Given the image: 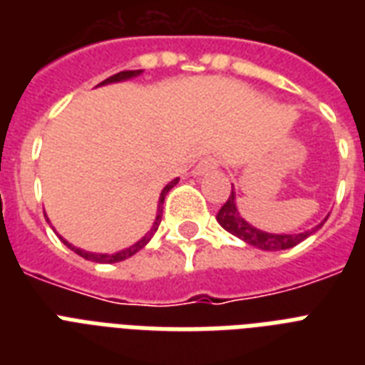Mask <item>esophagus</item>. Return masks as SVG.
Instances as JSON below:
<instances>
[{"label": "esophagus", "instance_id": "obj_1", "mask_svg": "<svg viewBox=\"0 0 365 365\" xmlns=\"http://www.w3.org/2000/svg\"><path fill=\"white\" fill-rule=\"evenodd\" d=\"M217 166H220V160H217L216 157H205V159L199 160V165L195 166L193 174H197V176H202V174H206V172L216 170Z\"/></svg>", "mask_w": 365, "mask_h": 365}]
</instances>
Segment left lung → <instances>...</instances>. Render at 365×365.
I'll return each mask as SVG.
<instances>
[{
  "label": "left lung",
  "mask_w": 365,
  "mask_h": 365,
  "mask_svg": "<svg viewBox=\"0 0 365 365\" xmlns=\"http://www.w3.org/2000/svg\"><path fill=\"white\" fill-rule=\"evenodd\" d=\"M237 197H235V191L231 189V195H229L227 202L220 208L217 212V223L222 225L225 231H229L235 237H239L240 240H244L246 244H252L255 248L267 250V252H278V250H288L297 246L299 242L311 237L312 233H317L318 229L324 225V220L320 225L312 227L311 231H305V233H295V235H274V233H265L261 229H255L254 225H250L246 220L239 214L237 210Z\"/></svg>",
  "instance_id": "1"
}]
</instances>
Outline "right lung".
I'll return each mask as SVG.
<instances>
[{"label": "right lung", "mask_w": 365, "mask_h": 365, "mask_svg": "<svg viewBox=\"0 0 365 365\" xmlns=\"http://www.w3.org/2000/svg\"><path fill=\"white\" fill-rule=\"evenodd\" d=\"M142 73V70H126V71H119V73H115V76L108 77L106 81H102L100 85H110V83H117V81H125V79H130V77H136ZM178 183V178L176 180H172L168 185H165V189L160 191V197H159V205H157V217H155L153 222V227H151V231H149L143 239L138 240L136 244H132L130 248L126 250H121V252H115V254H93V252H87V250H81V248H76V246H71L68 240H64V244L68 246L70 250H73L77 255H81V257H85V259L88 261H96V263H117V261H123L126 259V257H130V255H134L138 252V250H142L145 244L151 240V237H153L155 233H157V229H159V223H160V217H163V202H165V197L166 193L170 191L174 185Z\"/></svg>", "instance_id": "add662e5"}]
</instances>
